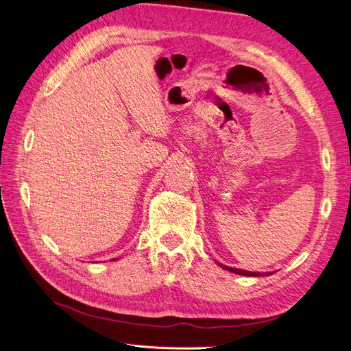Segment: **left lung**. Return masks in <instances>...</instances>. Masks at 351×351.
<instances>
[{"mask_svg": "<svg viewBox=\"0 0 351 351\" xmlns=\"http://www.w3.org/2000/svg\"><path fill=\"white\" fill-rule=\"evenodd\" d=\"M222 268H226V269H228V271H231V273H236V274H240V276H256V277H259V276H264L263 273H254V271H245V269H239V268H232V267H223V265H221ZM269 273H265V276H268Z\"/></svg>", "mask_w": 351, "mask_h": 351, "instance_id": "1", "label": "left lung"}]
</instances>
